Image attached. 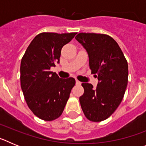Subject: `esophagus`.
I'll list each match as a JSON object with an SVG mask.
<instances>
[{
	"mask_svg": "<svg viewBox=\"0 0 146 146\" xmlns=\"http://www.w3.org/2000/svg\"><path fill=\"white\" fill-rule=\"evenodd\" d=\"M81 83H82V82H80V81L77 80H76V85H78V86H80V85H81Z\"/></svg>",
	"mask_w": 146,
	"mask_h": 146,
	"instance_id": "1",
	"label": "esophagus"
}]
</instances>
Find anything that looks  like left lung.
I'll return each instance as SVG.
<instances>
[{"instance_id":"1","label":"left lung","mask_w":146,"mask_h":146,"mask_svg":"<svg viewBox=\"0 0 146 146\" xmlns=\"http://www.w3.org/2000/svg\"><path fill=\"white\" fill-rule=\"evenodd\" d=\"M75 38L87 51L91 73L99 80L96 88L82 83L81 108L89 121H102L123 99L128 83V64L118 43L108 35L80 33Z\"/></svg>"}]
</instances>
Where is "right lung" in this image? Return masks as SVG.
I'll use <instances>...</instances> for the list:
<instances>
[{
    "label": "right lung",
    "mask_w": 146,
    "mask_h": 146,
    "mask_svg": "<svg viewBox=\"0 0 146 146\" xmlns=\"http://www.w3.org/2000/svg\"><path fill=\"white\" fill-rule=\"evenodd\" d=\"M77 33H41L27 48L20 64V83L28 108L44 121L60 116L71 90L75 85L73 77L59 78L50 68L59 63L62 47Z\"/></svg>",
    "instance_id": "add662e5"
}]
</instances>
